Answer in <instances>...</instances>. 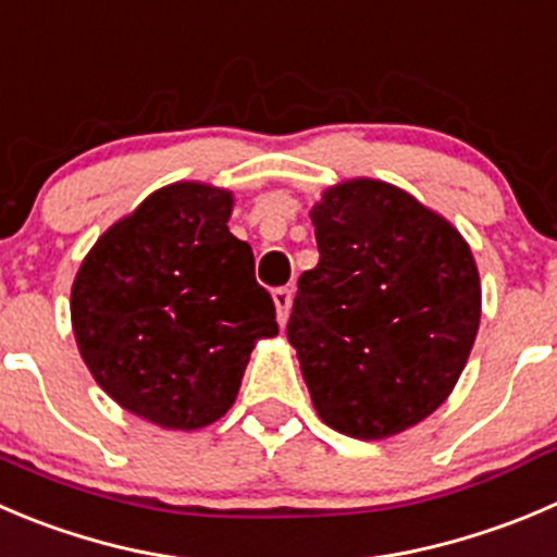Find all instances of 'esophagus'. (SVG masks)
I'll list each match as a JSON object with an SVG mask.
<instances>
[{"instance_id": "obj_1", "label": "esophagus", "mask_w": 557, "mask_h": 557, "mask_svg": "<svg viewBox=\"0 0 557 557\" xmlns=\"http://www.w3.org/2000/svg\"><path fill=\"white\" fill-rule=\"evenodd\" d=\"M273 304L275 311H278V325H287L289 309H293V293H289L287 287H278L273 293Z\"/></svg>"}]
</instances>
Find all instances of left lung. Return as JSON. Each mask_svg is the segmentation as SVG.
<instances>
[{
  "mask_svg": "<svg viewBox=\"0 0 557 557\" xmlns=\"http://www.w3.org/2000/svg\"><path fill=\"white\" fill-rule=\"evenodd\" d=\"M309 215L320 262L298 278L287 338L317 416L383 441L457 385L481 322L479 268L451 221L383 180H342Z\"/></svg>",
  "mask_w": 557,
  "mask_h": 557,
  "instance_id": "1",
  "label": "left lung"
}]
</instances>
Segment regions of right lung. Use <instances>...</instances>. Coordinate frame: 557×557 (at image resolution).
<instances>
[{
    "label": "right lung",
    "instance_id": "add662e5",
    "mask_svg": "<svg viewBox=\"0 0 557 557\" xmlns=\"http://www.w3.org/2000/svg\"><path fill=\"white\" fill-rule=\"evenodd\" d=\"M232 208L226 188L163 185L98 237L73 282V336L89 374L161 429L219 421L251 349L278 333L251 246L226 226Z\"/></svg>",
    "mask_w": 557,
    "mask_h": 557
}]
</instances>
